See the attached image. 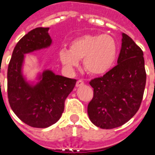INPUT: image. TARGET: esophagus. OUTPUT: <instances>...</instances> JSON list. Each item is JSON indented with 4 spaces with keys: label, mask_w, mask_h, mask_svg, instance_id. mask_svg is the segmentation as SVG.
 <instances>
[{
    "label": "esophagus",
    "mask_w": 155,
    "mask_h": 155,
    "mask_svg": "<svg viewBox=\"0 0 155 155\" xmlns=\"http://www.w3.org/2000/svg\"><path fill=\"white\" fill-rule=\"evenodd\" d=\"M84 81H82V80H79V81H77V82H76V84H75V85H76V87H81V86H82V85H84Z\"/></svg>",
    "instance_id": "obj_1"
}]
</instances>
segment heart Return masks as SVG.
<instances>
[{
	"label": "heart",
	"mask_w": 155,
	"mask_h": 155,
	"mask_svg": "<svg viewBox=\"0 0 155 155\" xmlns=\"http://www.w3.org/2000/svg\"><path fill=\"white\" fill-rule=\"evenodd\" d=\"M117 55V43L108 34H85L74 38L70 49L59 51L61 62L69 70L79 66L84 59V67L89 74L101 75L109 71Z\"/></svg>",
	"instance_id": "obj_1"
}]
</instances>
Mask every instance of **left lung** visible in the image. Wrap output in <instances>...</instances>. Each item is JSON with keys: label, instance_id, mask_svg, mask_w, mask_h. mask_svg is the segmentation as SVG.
Masks as SVG:
<instances>
[{"label": "left lung", "instance_id": "1", "mask_svg": "<svg viewBox=\"0 0 155 155\" xmlns=\"http://www.w3.org/2000/svg\"><path fill=\"white\" fill-rule=\"evenodd\" d=\"M143 55L141 48L123 33L118 64L89 81L94 96L88 105V115L96 127H121L137 113L146 83Z\"/></svg>", "mask_w": 155, "mask_h": 155}]
</instances>
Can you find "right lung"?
<instances>
[{
  "instance_id": "1",
  "label": "right lung",
  "mask_w": 155,
  "mask_h": 155,
  "mask_svg": "<svg viewBox=\"0 0 155 155\" xmlns=\"http://www.w3.org/2000/svg\"><path fill=\"white\" fill-rule=\"evenodd\" d=\"M49 28H36L25 34L14 48L8 66L7 94L11 109L25 124L46 128L56 123L64 111L65 100L74 89L76 80L42 73V81L31 86L24 80L21 66L24 55L51 45Z\"/></svg>"
}]
</instances>
